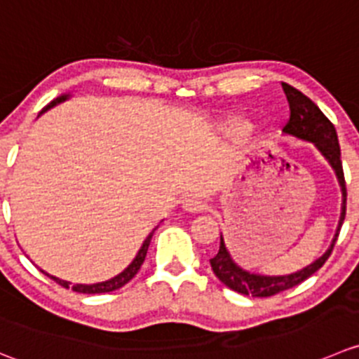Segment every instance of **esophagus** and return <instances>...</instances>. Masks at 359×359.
<instances>
[{"label":"esophagus","mask_w":359,"mask_h":359,"mask_svg":"<svg viewBox=\"0 0 359 359\" xmlns=\"http://www.w3.org/2000/svg\"><path fill=\"white\" fill-rule=\"evenodd\" d=\"M205 201L201 200L196 194H187V196L182 198V208L187 212H200L203 210Z\"/></svg>","instance_id":"34e87169"}]
</instances>
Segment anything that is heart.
I'll list each match as a JSON object with an SVG mask.
<instances>
[{"mask_svg":"<svg viewBox=\"0 0 359 359\" xmlns=\"http://www.w3.org/2000/svg\"><path fill=\"white\" fill-rule=\"evenodd\" d=\"M231 128H233V130H235V131H238V133H245V131L250 130L249 123H245V121H235Z\"/></svg>","mask_w":359,"mask_h":359,"instance_id":"1","label":"heart"}]
</instances>
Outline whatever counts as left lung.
<instances>
[{
    "mask_svg": "<svg viewBox=\"0 0 359 359\" xmlns=\"http://www.w3.org/2000/svg\"><path fill=\"white\" fill-rule=\"evenodd\" d=\"M283 89L286 93L287 103H290V121L284 126V133L297 137L300 140L312 142L318 147V151L325 156L326 161L332 165L335 170L337 179H339L340 189H342V214H340L339 228H337L335 238L332 240V245L328 247L321 257L311 263L309 266L302 268L300 272L290 273V276H259V273H250L243 268H240L235 261L229 256L228 249L224 245V240L221 235V245H219V252L210 259V266L214 270L215 277L221 280L224 286L229 290L236 291L240 294H250V297L264 298L273 297L277 293L290 290V287L298 286L304 283L305 279L316 273L326 259L332 254L333 245H335L337 238H339L340 228L346 219V203H347V189H346V179H344L342 170V159H340V145L339 137H337L335 126L328 121V117L319 110V107L312 102L311 98L294 89L290 83L283 82Z\"/></svg>",
    "mask_w": 359,
    "mask_h": 359,
    "instance_id": "left-lung-1",
    "label": "left lung"
}]
</instances>
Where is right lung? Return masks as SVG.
<instances>
[{
	"label": "right lung",
	"instance_id": "obj_1",
	"mask_svg": "<svg viewBox=\"0 0 359 359\" xmlns=\"http://www.w3.org/2000/svg\"><path fill=\"white\" fill-rule=\"evenodd\" d=\"M68 96L69 95H62V96H59V98H55L54 102L48 103V105L45 107L43 110H41V112H45V110L52 109V107L57 105V103H61V102H65V100H68ZM152 235H154V231H152L151 235H149L147 238H145L144 245L140 247V250H138V254H137V256H135V259L131 261L130 266H128L126 270H124V272H121L119 276H116V277H112V279L105 280V283H98V284H75V286H73L72 290L76 291V293H83V294H100V293H110V291H116V290H119V287H123L124 284L130 283V280L133 279L135 276H137L138 270H140L142 263H144L145 256H147V249H149V243H151ZM47 276H48V273H47ZM48 277H50V279H54L55 283L59 284V286L69 287V283H66V280H61V279H57V277H52V276H48Z\"/></svg>",
	"mask_w": 359,
	"mask_h": 359
}]
</instances>
